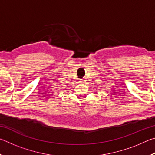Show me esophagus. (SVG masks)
Instances as JSON below:
<instances>
[{
	"mask_svg": "<svg viewBox=\"0 0 155 155\" xmlns=\"http://www.w3.org/2000/svg\"><path fill=\"white\" fill-rule=\"evenodd\" d=\"M79 82L81 83H85V80H84V79H81Z\"/></svg>",
	"mask_w": 155,
	"mask_h": 155,
	"instance_id": "1",
	"label": "esophagus"
}]
</instances>
